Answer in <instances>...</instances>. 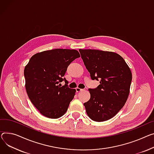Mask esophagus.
Masks as SVG:
<instances>
[{"mask_svg": "<svg viewBox=\"0 0 154 154\" xmlns=\"http://www.w3.org/2000/svg\"><path fill=\"white\" fill-rule=\"evenodd\" d=\"M82 90H83V89L80 88H79V87H77V88H76V91H77V92H79V91H82Z\"/></svg>", "mask_w": 154, "mask_h": 154, "instance_id": "34e87169", "label": "esophagus"}]
</instances>
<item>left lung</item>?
<instances>
[{"label":"left lung","instance_id":"8db88e82","mask_svg":"<svg viewBox=\"0 0 154 154\" xmlns=\"http://www.w3.org/2000/svg\"><path fill=\"white\" fill-rule=\"evenodd\" d=\"M92 80H100L95 88H89L90 100L84 103L87 114L94 121L114 117L124 106L129 94L132 73L120 55L96 49H79Z\"/></svg>","mask_w":154,"mask_h":154}]
</instances>
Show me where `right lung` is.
Masks as SVG:
<instances>
[{"mask_svg":"<svg viewBox=\"0 0 154 154\" xmlns=\"http://www.w3.org/2000/svg\"><path fill=\"white\" fill-rule=\"evenodd\" d=\"M79 57L77 50L55 49L30 58L24 69L25 88L30 101L43 116L57 119L66 112L76 90L69 88L64 76L69 64ZM63 81L66 84L61 86Z\"/></svg>","mask_w":154,"mask_h":154,"instance_id":"1","label":"right lung"}]
</instances>
